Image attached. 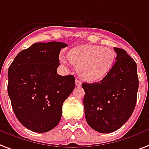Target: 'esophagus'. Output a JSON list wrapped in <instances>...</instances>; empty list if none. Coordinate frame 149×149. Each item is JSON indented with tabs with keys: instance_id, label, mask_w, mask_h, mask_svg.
<instances>
[{
	"instance_id": "esophagus-1",
	"label": "esophagus",
	"mask_w": 149,
	"mask_h": 149,
	"mask_svg": "<svg viewBox=\"0 0 149 149\" xmlns=\"http://www.w3.org/2000/svg\"><path fill=\"white\" fill-rule=\"evenodd\" d=\"M81 84H82V83L80 82L79 79H76V86L77 87H80Z\"/></svg>"
}]
</instances>
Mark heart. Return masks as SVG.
<instances>
[{
    "label": "heart",
    "instance_id": "heart-1",
    "mask_svg": "<svg viewBox=\"0 0 149 149\" xmlns=\"http://www.w3.org/2000/svg\"><path fill=\"white\" fill-rule=\"evenodd\" d=\"M68 58L78 69L80 77L87 81L102 79L110 72L115 63L116 54L109 47L100 45H80L69 52ZM63 63L67 60L61 58Z\"/></svg>",
    "mask_w": 149,
    "mask_h": 149
}]
</instances>
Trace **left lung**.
<instances>
[{"instance_id":"1","label":"left lung","mask_w":149,"mask_h":149,"mask_svg":"<svg viewBox=\"0 0 149 149\" xmlns=\"http://www.w3.org/2000/svg\"><path fill=\"white\" fill-rule=\"evenodd\" d=\"M114 50L117 56L110 72L100 82L82 84L87 123L104 134L116 131L129 120L138 97L137 64L125 50Z\"/></svg>"}]
</instances>
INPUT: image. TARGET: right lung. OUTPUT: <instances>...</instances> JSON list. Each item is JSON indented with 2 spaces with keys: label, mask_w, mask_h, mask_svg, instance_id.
<instances>
[{
  "label": "right lung",
  "mask_w": 149,
  "mask_h": 149,
  "mask_svg": "<svg viewBox=\"0 0 149 149\" xmlns=\"http://www.w3.org/2000/svg\"><path fill=\"white\" fill-rule=\"evenodd\" d=\"M62 42L35 43L17 54L8 68V93L17 119L27 129L47 132L56 127L62 104L75 87L72 75L60 76Z\"/></svg>",
  "instance_id": "right-lung-1"
}]
</instances>
